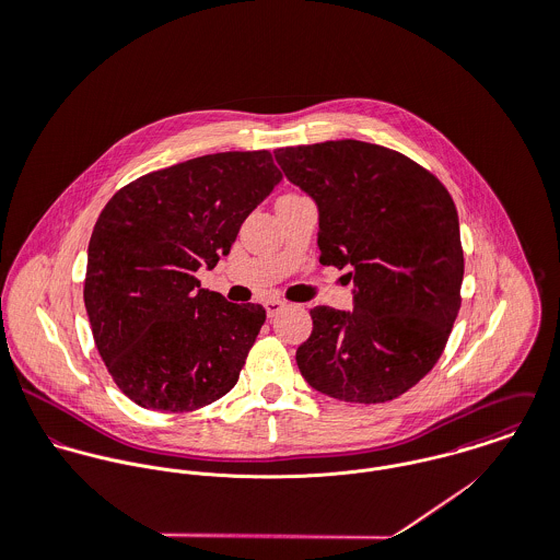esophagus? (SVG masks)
<instances>
[{"label":"esophagus","instance_id":"1","mask_svg":"<svg viewBox=\"0 0 560 560\" xmlns=\"http://www.w3.org/2000/svg\"><path fill=\"white\" fill-rule=\"evenodd\" d=\"M287 304L282 300H267L265 302V311H267V317H276Z\"/></svg>","mask_w":560,"mask_h":560}]
</instances>
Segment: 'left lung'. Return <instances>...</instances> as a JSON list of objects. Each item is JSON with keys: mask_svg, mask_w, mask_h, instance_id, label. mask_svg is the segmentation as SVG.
<instances>
[{"mask_svg": "<svg viewBox=\"0 0 560 560\" xmlns=\"http://www.w3.org/2000/svg\"><path fill=\"white\" fill-rule=\"evenodd\" d=\"M319 207V262L349 267L353 311H311L295 360L323 395L384 402L440 360L462 306L464 249L448 189L397 151L338 140L276 151Z\"/></svg>", "mask_w": 560, "mask_h": 560, "instance_id": "left-lung-1", "label": "left lung"}]
</instances>
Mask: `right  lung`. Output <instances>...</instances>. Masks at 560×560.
<instances>
[{"label":"right lung","instance_id":"add662e5","mask_svg":"<svg viewBox=\"0 0 560 560\" xmlns=\"http://www.w3.org/2000/svg\"><path fill=\"white\" fill-rule=\"evenodd\" d=\"M280 178L269 151L215 153L136 178L101 211L83 304L112 380L140 407L191 411L237 384L265 308L226 302L196 271L231 252Z\"/></svg>","mask_w":560,"mask_h":560}]
</instances>
